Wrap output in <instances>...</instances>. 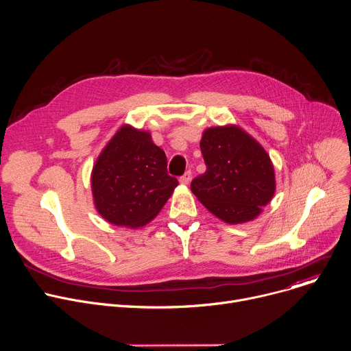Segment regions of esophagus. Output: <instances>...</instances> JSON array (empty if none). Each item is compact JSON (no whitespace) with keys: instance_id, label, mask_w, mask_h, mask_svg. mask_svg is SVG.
Returning a JSON list of instances; mask_svg holds the SVG:
<instances>
[{"instance_id":"esophagus-1","label":"esophagus","mask_w":351,"mask_h":351,"mask_svg":"<svg viewBox=\"0 0 351 351\" xmlns=\"http://www.w3.org/2000/svg\"><path fill=\"white\" fill-rule=\"evenodd\" d=\"M180 183L182 184H189L190 183V180H191V172L190 171H187V172H184L182 176H180Z\"/></svg>"}]
</instances>
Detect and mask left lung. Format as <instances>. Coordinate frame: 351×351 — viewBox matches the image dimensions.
<instances>
[{
    "mask_svg": "<svg viewBox=\"0 0 351 351\" xmlns=\"http://www.w3.org/2000/svg\"><path fill=\"white\" fill-rule=\"evenodd\" d=\"M199 148L207 171L190 184L198 202L230 225L256 219L276 190L264 147L240 126L226 125L206 129Z\"/></svg>",
    "mask_w": 351,
    "mask_h": 351,
    "instance_id": "obj_1",
    "label": "left lung"
}]
</instances>
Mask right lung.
Wrapping results in <instances>:
<instances>
[{
	"label": "right lung",
	"mask_w": 351,
	"mask_h": 351,
	"mask_svg": "<svg viewBox=\"0 0 351 351\" xmlns=\"http://www.w3.org/2000/svg\"><path fill=\"white\" fill-rule=\"evenodd\" d=\"M179 182L168 175L164 149L152 133L121 126L91 171L97 213L115 226L136 229L153 221Z\"/></svg>",
	"instance_id": "obj_1"
}]
</instances>
